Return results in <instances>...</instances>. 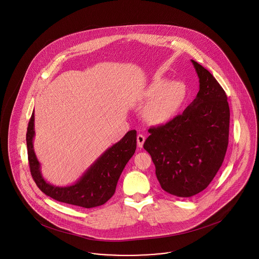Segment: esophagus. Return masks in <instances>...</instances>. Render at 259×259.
<instances>
[{
  "instance_id": "1",
  "label": "esophagus",
  "mask_w": 259,
  "mask_h": 259,
  "mask_svg": "<svg viewBox=\"0 0 259 259\" xmlns=\"http://www.w3.org/2000/svg\"><path fill=\"white\" fill-rule=\"evenodd\" d=\"M145 140H146V138H145L144 135H142V134H139V135H138V147H139L140 149H142V148H143V146H144V143H145Z\"/></svg>"
}]
</instances>
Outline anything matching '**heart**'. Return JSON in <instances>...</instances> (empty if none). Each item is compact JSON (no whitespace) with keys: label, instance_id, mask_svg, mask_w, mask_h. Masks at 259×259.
Listing matches in <instances>:
<instances>
[{"label":"heart","instance_id":"b5f03b06","mask_svg":"<svg viewBox=\"0 0 259 259\" xmlns=\"http://www.w3.org/2000/svg\"><path fill=\"white\" fill-rule=\"evenodd\" d=\"M142 97L146 102L150 101L143 109L144 118L154 125H160L179 113L188 99V88L183 82L156 78L144 89Z\"/></svg>","mask_w":259,"mask_h":259}]
</instances>
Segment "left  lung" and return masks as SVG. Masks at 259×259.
I'll list each match as a JSON object with an SVG mask.
<instances>
[{
    "instance_id": "8db88e82",
    "label": "left lung",
    "mask_w": 259,
    "mask_h": 259,
    "mask_svg": "<svg viewBox=\"0 0 259 259\" xmlns=\"http://www.w3.org/2000/svg\"><path fill=\"white\" fill-rule=\"evenodd\" d=\"M192 62L199 78L196 99L182 114L151 127L144 143L161 188L180 198L193 197L210 184L223 163L229 142L226 93L207 69Z\"/></svg>"
}]
</instances>
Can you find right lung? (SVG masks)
Returning a JSON list of instances; mask_svg holds the SVG:
<instances>
[{"mask_svg": "<svg viewBox=\"0 0 259 259\" xmlns=\"http://www.w3.org/2000/svg\"><path fill=\"white\" fill-rule=\"evenodd\" d=\"M34 111L27 127L26 144L31 175L38 188L47 196L68 204L91 208L106 203L115 192L122 171L136 151L137 132L131 130L107 149L74 185L56 187L47 183L33 149Z\"/></svg>", "mask_w": 259, "mask_h": 259, "instance_id": "right-lung-1", "label": "right lung"}]
</instances>
